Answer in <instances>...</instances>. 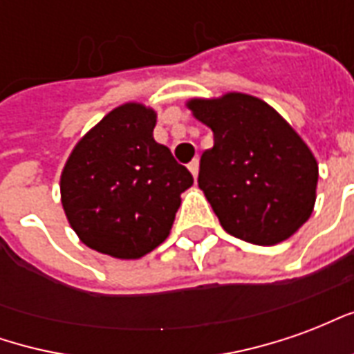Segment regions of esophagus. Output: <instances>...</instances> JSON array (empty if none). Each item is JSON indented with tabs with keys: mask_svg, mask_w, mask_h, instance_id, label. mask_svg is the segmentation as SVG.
<instances>
[{
	"mask_svg": "<svg viewBox=\"0 0 354 354\" xmlns=\"http://www.w3.org/2000/svg\"><path fill=\"white\" fill-rule=\"evenodd\" d=\"M187 169H189V172L193 174V178H197V174H199V161H197V159H193V161L187 165Z\"/></svg>",
	"mask_w": 354,
	"mask_h": 354,
	"instance_id": "34e87169",
	"label": "esophagus"
}]
</instances>
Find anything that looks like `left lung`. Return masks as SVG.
I'll list each match as a JSON object with an SVG mask.
<instances>
[{
    "mask_svg": "<svg viewBox=\"0 0 354 354\" xmlns=\"http://www.w3.org/2000/svg\"><path fill=\"white\" fill-rule=\"evenodd\" d=\"M214 132L199 187L230 235L260 246L290 239L313 214L319 162L284 117L245 93L185 102Z\"/></svg>",
    "mask_w": 354,
    "mask_h": 354,
    "instance_id": "left-lung-1",
    "label": "left lung"
}]
</instances>
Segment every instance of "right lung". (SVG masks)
Segmentation results:
<instances>
[{
    "instance_id": "right-lung-1",
    "label": "right lung",
    "mask_w": 354,
    "mask_h": 354,
    "mask_svg": "<svg viewBox=\"0 0 354 354\" xmlns=\"http://www.w3.org/2000/svg\"><path fill=\"white\" fill-rule=\"evenodd\" d=\"M157 111L140 102L111 109L73 146L60 174L66 218L83 245L138 260L170 235L193 185L189 170L155 142Z\"/></svg>"
}]
</instances>
